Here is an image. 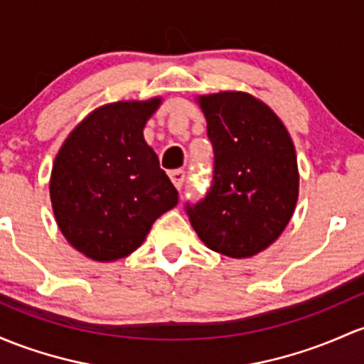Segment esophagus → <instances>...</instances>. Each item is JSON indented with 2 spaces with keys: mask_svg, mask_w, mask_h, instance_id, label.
Here are the masks:
<instances>
[{
  "mask_svg": "<svg viewBox=\"0 0 364 364\" xmlns=\"http://www.w3.org/2000/svg\"><path fill=\"white\" fill-rule=\"evenodd\" d=\"M170 178H171V182H173V186L177 187V189H182L183 181H186V171H182V170L170 171Z\"/></svg>",
  "mask_w": 364,
  "mask_h": 364,
  "instance_id": "34e87169",
  "label": "esophagus"
}]
</instances>
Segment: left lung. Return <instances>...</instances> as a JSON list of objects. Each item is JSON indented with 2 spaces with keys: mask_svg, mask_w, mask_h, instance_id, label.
<instances>
[{
  "mask_svg": "<svg viewBox=\"0 0 364 364\" xmlns=\"http://www.w3.org/2000/svg\"><path fill=\"white\" fill-rule=\"evenodd\" d=\"M215 151L213 186L187 205L199 240L230 259L269 248L290 222L299 199V166L279 116L240 90L198 95Z\"/></svg>",
  "mask_w": 364,
  "mask_h": 364,
  "instance_id": "1",
  "label": "left lung"
}]
</instances>
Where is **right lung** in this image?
I'll use <instances>...</instances> for the list:
<instances>
[{"mask_svg": "<svg viewBox=\"0 0 364 364\" xmlns=\"http://www.w3.org/2000/svg\"><path fill=\"white\" fill-rule=\"evenodd\" d=\"M161 97L93 109L58 149L50 175L55 222L68 243L95 262H114L144 243L177 205L173 183L144 139Z\"/></svg>", "mask_w": 364, "mask_h": 364, "instance_id": "1", "label": "right lung"}]
</instances>
